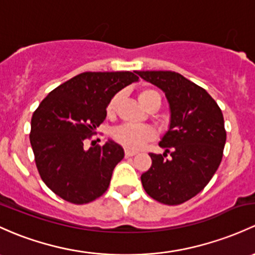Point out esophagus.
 Returning a JSON list of instances; mask_svg holds the SVG:
<instances>
[{"label":"esophagus","instance_id":"34e87169","mask_svg":"<svg viewBox=\"0 0 255 255\" xmlns=\"http://www.w3.org/2000/svg\"><path fill=\"white\" fill-rule=\"evenodd\" d=\"M125 155H126V157H132V156H134V155H136V152L132 151V150H126Z\"/></svg>","mask_w":255,"mask_h":255}]
</instances>
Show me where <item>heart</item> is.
Listing matches in <instances>:
<instances>
[{"label":"heart","instance_id":"heart-1","mask_svg":"<svg viewBox=\"0 0 255 255\" xmlns=\"http://www.w3.org/2000/svg\"><path fill=\"white\" fill-rule=\"evenodd\" d=\"M122 99V94L117 93L110 99L109 104L106 106V114L109 116H114L116 114L117 109ZM138 99L140 104L145 109H148L150 104L154 100L160 101V95L152 89H143L138 94ZM156 133L149 126H133V125H123L117 127L114 130V139L117 143L121 144L125 148L129 150H139L143 148L146 143L154 140Z\"/></svg>","mask_w":255,"mask_h":255}]
</instances>
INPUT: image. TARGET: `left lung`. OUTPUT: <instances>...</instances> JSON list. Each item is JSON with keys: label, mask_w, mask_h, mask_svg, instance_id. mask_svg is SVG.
<instances>
[{"label": "left lung", "mask_w": 255, "mask_h": 255, "mask_svg": "<svg viewBox=\"0 0 255 255\" xmlns=\"http://www.w3.org/2000/svg\"><path fill=\"white\" fill-rule=\"evenodd\" d=\"M136 74L165 93L171 111L170 128L159 144L165 152H150L151 167L141 183L159 203L182 204L204 189L221 162L226 143L221 109L205 89L176 72Z\"/></svg>", "instance_id": "1"}]
</instances>
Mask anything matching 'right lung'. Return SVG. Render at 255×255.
Returning <instances> with one entry per match:
<instances>
[{
	"mask_svg": "<svg viewBox=\"0 0 255 255\" xmlns=\"http://www.w3.org/2000/svg\"><path fill=\"white\" fill-rule=\"evenodd\" d=\"M139 79L132 72H84L53 89L31 117L30 144L39 175L58 197L87 204L107 191L125 156L115 141L89 149L84 141L106 119L110 99Z\"/></svg>",
	"mask_w": 255,
	"mask_h": 255,
	"instance_id": "obj_1",
	"label": "right lung"
}]
</instances>
